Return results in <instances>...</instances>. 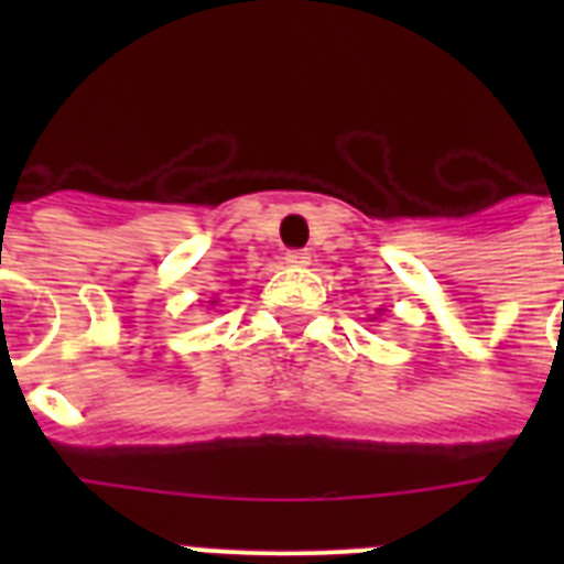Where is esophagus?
Instances as JSON below:
<instances>
[{
    "label": "esophagus",
    "mask_w": 564,
    "mask_h": 564,
    "mask_svg": "<svg viewBox=\"0 0 564 564\" xmlns=\"http://www.w3.org/2000/svg\"><path fill=\"white\" fill-rule=\"evenodd\" d=\"M285 262H288V265H293V268H302V265H307V262H311V253L302 251V248H296V251L285 253Z\"/></svg>",
    "instance_id": "esophagus-1"
}]
</instances>
